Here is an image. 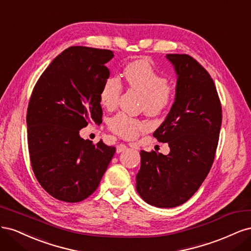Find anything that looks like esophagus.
Segmentation results:
<instances>
[{
    "label": "esophagus",
    "mask_w": 251,
    "mask_h": 251,
    "mask_svg": "<svg viewBox=\"0 0 251 251\" xmlns=\"http://www.w3.org/2000/svg\"><path fill=\"white\" fill-rule=\"evenodd\" d=\"M126 149H127V146H126V144H125V143H120V144H118L117 148H116V151H117V153H121V151H126Z\"/></svg>",
    "instance_id": "obj_1"
}]
</instances>
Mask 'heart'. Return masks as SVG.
<instances>
[{"instance_id": "1", "label": "heart", "mask_w": 251, "mask_h": 251, "mask_svg": "<svg viewBox=\"0 0 251 251\" xmlns=\"http://www.w3.org/2000/svg\"><path fill=\"white\" fill-rule=\"evenodd\" d=\"M127 87L142 95L141 108L154 117L163 115L176 97V86L165 79L148 58H137L128 63L124 70ZM123 85L118 78L110 77L103 82L100 92V101L103 108L111 111L118 104ZM110 130L125 139H134L139 133L147 132L149 125L144 120L119 113L109 124Z\"/></svg>"}]
</instances>
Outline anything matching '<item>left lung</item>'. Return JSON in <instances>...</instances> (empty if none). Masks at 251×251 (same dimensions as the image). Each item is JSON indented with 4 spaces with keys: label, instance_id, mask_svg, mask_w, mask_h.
Segmentation results:
<instances>
[{
    "label": "left lung",
    "instance_id": "obj_1",
    "mask_svg": "<svg viewBox=\"0 0 251 251\" xmlns=\"http://www.w3.org/2000/svg\"><path fill=\"white\" fill-rule=\"evenodd\" d=\"M177 74L176 97L153 136L170 154L141 151L136 189L148 204L176 207L198 191L216 155L222 107L209 73L187 54H168Z\"/></svg>",
    "mask_w": 251,
    "mask_h": 251
}]
</instances>
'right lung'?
Returning <instances> with one entry per match:
<instances>
[{
	"instance_id": "1",
	"label": "right lung",
	"mask_w": 251,
	"mask_h": 251,
	"mask_svg": "<svg viewBox=\"0 0 251 251\" xmlns=\"http://www.w3.org/2000/svg\"><path fill=\"white\" fill-rule=\"evenodd\" d=\"M107 49L72 46L64 50L35 83L27 109L30 161L42 187L53 198L75 203L100 185L116 149L93 144L79 130L100 123V92L110 76Z\"/></svg>"
}]
</instances>
